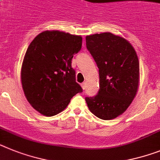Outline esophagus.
Listing matches in <instances>:
<instances>
[{"label": "esophagus", "mask_w": 160, "mask_h": 160, "mask_svg": "<svg viewBox=\"0 0 160 160\" xmlns=\"http://www.w3.org/2000/svg\"><path fill=\"white\" fill-rule=\"evenodd\" d=\"M82 89L83 90H85V88H86V82H83V83H82Z\"/></svg>", "instance_id": "1"}]
</instances>
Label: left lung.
<instances>
[{"label": "left lung", "mask_w": 160, "mask_h": 160, "mask_svg": "<svg viewBox=\"0 0 160 160\" xmlns=\"http://www.w3.org/2000/svg\"><path fill=\"white\" fill-rule=\"evenodd\" d=\"M86 43L99 74V91L95 96L86 97V102L97 117L114 119L128 108L137 93V53L126 39L109 32L87 35Z\"/></svg>", "instance_id": "8db88e82"}]
</instances>
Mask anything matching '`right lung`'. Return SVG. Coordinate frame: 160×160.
Masks as SVG:
<instances>
[{
	"instance_id": "add662e5",
	"label": "right lung",
	"mask_w": 160,
	"mask_h": 160,
	"mask_svg": "<svg viewBox=\"0 0 160 160\" xmlns=\"http://www.w3.org/2000/svg\"><path fill=\"white\" fill-rule=\"evenodd\" d=\"M82 38L63 31H43L33 39L23 59L21 80L25 96L39 113L52 117L82 91L71 66Z\"/></svg>"
}]
</instances>
